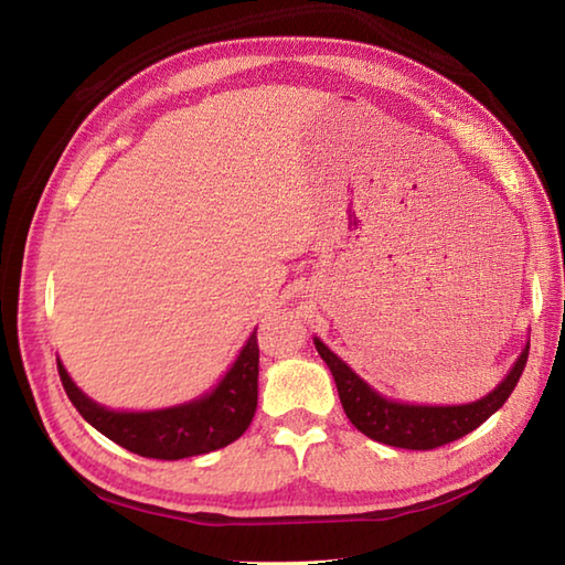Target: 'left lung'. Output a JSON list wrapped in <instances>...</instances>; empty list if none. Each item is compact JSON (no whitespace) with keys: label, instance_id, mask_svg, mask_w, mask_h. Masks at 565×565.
<instances>
[{"label":"left lung","instance_id":"8db88e82","mask_svg":"<svg viewBox=\"0 0 565 565\" xmlns=\"http://www.w3.org/2000/svg\"><path fill=\"white\" fill-rule=\"evenodd\" d=\"M313 343H317V351L331 369V376L339 388L341 406L347 411L351 424L379 444L411 448V451H431V448L446 446L456 441V438L471 434L473 428L481 426L486 418L493 416L509 401L523 374L525 361H529V347H525L519 361L513 363L511 374L489 396L478 398L473 404L414 406L398 404V401L376 394L366 381L353 374L327 343L319 339H313Z\"/></svg>","mask_w":565,"mask_h":565}]
</instances>
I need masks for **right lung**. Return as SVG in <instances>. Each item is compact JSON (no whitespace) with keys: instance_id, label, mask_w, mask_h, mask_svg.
Segmentation results:
<instances>
[{"instance_id":"right-lung-1","label":"right lung","mask_w":565,"mask_h":565,"mask_svg":"<svg viewBox=\"0 0 565 565\" xmlns=\"http://www.w3.org/2000/svg\"><path fill=\"white\" fill-rule=\"evenodd\" d=\"M56 369H60L66 396L87 424L127 451L145 458H161V461L202 456L234 444L252 424L256 396H259L256 331L248 337L234 366L226 371V376L218 381L212 394L174 408L139 411V414L109 411L76 388L62 361H56Z\"/></svg>"}]
</instances>
